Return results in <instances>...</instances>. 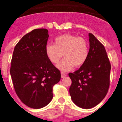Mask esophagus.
<instances>
[{"mask_svg":"<svg viewBox=\"0 0 122 122\" xmlns=\"http://www.w3.org/2000/svg\"><path fill=\"white\" fill-rule=\"evenodd\" d=\"M66 76V74H65V73H63V72L61 73V77H62V78H63V77H65Z\"/></svg>","mask_w":122,"mask_h":122,"instance_id":"1","label":"esophagus"}]
</instances>
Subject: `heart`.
Masks as SVG:
<instances>
[{"instance_id": "b5f03b06", "label": "heart", "mask_w": 122, "mask_h": 122, "mask_svg": "<svg viewBox=\"0 0 122 122\" xmlns=\"http://www.w3.org/2000/svg\"><path fill=\"white\" fill-rule=\"evenodd\" d=\"M46 54L52 63H57L62 57L63 60L58 64V68L66 71L73 67L81 66L89 56V43L85 38L70 33L57 36L54 45L48 44L45 48Z\"/></svg>"}]
</instances>
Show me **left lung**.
<instances>
[{"label":"left lung","instance_id":"1","mask_svg":"<svg viewBox=\"0 0 122 122\" xmlns=\"http://www.w3.org/2000/svg\"><path fill=\"white\" fill-rule=\"evenodd\" d=\"M89 35L90 49L86 62L68 74L72 82V101L83 109L92 108L104 98L109 88L111 68L104 46L92 33Z\"/></svg>","mask_w":122,"mask_h":122}]
</instances>
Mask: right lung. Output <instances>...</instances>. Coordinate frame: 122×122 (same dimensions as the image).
Listing matches in <instances>:
<instances>
[{"label": "right lung", "instance_id": "1", "mask_svg": "<svg viewBox=\"0 0 122 122\" xmlns=\"http://www.w3.org/2000/svg\"><path fill=\"white\" fill-rule=\"evenodd\" d=\"M48 30L34 29L15 46L10 74L16 93L24 104L33 109L48 105L53 97L52 88L60 80L59 69L46 54Z\"/></svg>", "mask_w": 122, "mask_h": 122}]
</instances>
